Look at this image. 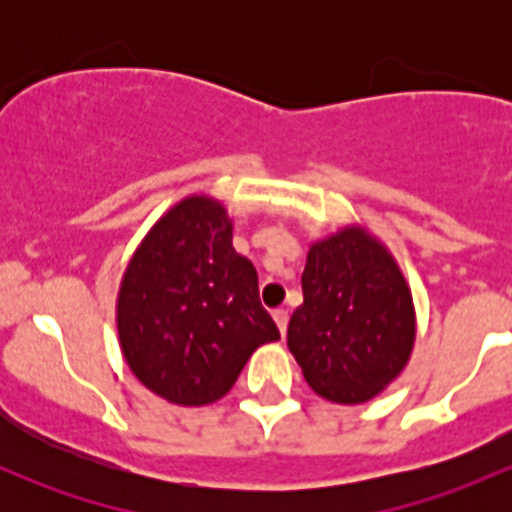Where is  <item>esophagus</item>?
Returning a JSON list of instances; mask_svg holds the SVG:
<instances>
[{
	"instance_id": "esophagus-1",
	"label": "esophagus",
	"mask_w": 512,
	"mask_h": 512,
	"mask_svg": "<svg viewBox=\"0 0 512 512\" xmlns=\"http://www.w3.org/2000/svg\"><path fill=\"white\" fill-rule=\"evenodd\" d=\"M272 317H275V322H277V327H280V332L285 334L287 332V322H289L287 309H275V312H272Z\"/></svg>"
}]
</instances>
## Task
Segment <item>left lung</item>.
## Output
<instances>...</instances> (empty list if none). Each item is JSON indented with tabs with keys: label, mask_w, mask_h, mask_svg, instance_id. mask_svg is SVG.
Instances as JSON below:
<instances>
[{
	"label": "left lung",
	"mask_w": 512,
	"mask_h": 512,
	"mask_svg": "<svg viewBox=\"0 0 512 512\" xmlns=\"http://www.w3.org/2000/svg\"><path fill=\"white\" fill-rule=\"evenodd\" d=\"M304 302L287 347L307 384L334 404H364L409 364L416 339L411 289L394 255L361 225L312 242Z\"/></svg>",
	"instance_id": "8db88e82"
}]
</instances>
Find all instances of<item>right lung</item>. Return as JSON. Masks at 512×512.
<instances>
[{
	"label": "right lung",
	"instance_id": "1",
	"mask_svg": "<svg viewBox=\"0 0 512 512\" xmlns=\"http://www.w3.org/2000/svg\"><path fill=\"white\" fill-rule=\"evenodd\" d=\"M118 342L146 389L178 406L223 399L252 352L280 339L257 272L232 247V220L190 195L148 230L116 302Z\"/></svg>",
	"mask_w": 512,
	"mask_h": 512
}]
</instances>
